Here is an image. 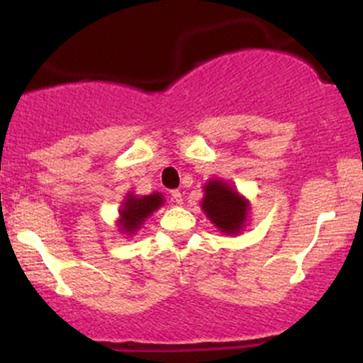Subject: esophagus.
<instances>
[{
  "instance_id": "obj_1",
  "label": "esophagus",
  "mask_w": 363,
  "mask_h": 363,
  "mask_svg": "<svg viewBox=\"0 0 363 363\" xmlns=\"http://www.w3.org/2000/svg\"><path fill=\"white\" fill-rule=\"evenodd\" d=\"M170 194H172V201L174 203H177V205H181V203H182V194H181V191H172V193H170Z\"/></svg>"
}]
</instances>
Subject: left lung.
<instances>
[{
    "instance_id": "8db88e82",
    "label": "left lung",
    "mask_w": 363,
    "mask_h": 363,
    "mask_svg": "<svg viewBox=\"0 0 363 363\" xmlns=\"http://www.w3.org/2000/svg\"><path fill=\"white\" fill-rule=\"evenodd\" d=\"M201 210L211 223L225 235H239L247 225L251 203L223 179L206 182Z\"/></svg>"
}]
</instances>
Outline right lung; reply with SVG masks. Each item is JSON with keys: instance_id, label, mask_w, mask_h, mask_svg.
<instances>
[{"instance_id": "right-lung-1", "label": "right lung", "mask_w": 363, "mask_h": 363, "mask_svg": "<svg viewBox=\"0 0 363 363\" xmlns=\"http://www.w3.org/2000/svg\"><path fill=\"white\" fill-rule=\"evenodd\" d=\"M164 205V196L160 193H152L147 196H138L135 193H128L124 196L119 208L118 228L121 234L135 235L140 230L141 225L153 211Z\"/></svg>"}]
</instances>
